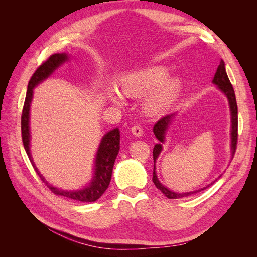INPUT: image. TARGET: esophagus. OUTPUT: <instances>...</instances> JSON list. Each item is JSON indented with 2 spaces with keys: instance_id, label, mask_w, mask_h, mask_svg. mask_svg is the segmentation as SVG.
Listing matches in <instances>:
<instances>
[{
  "instance_id": "esophagus-1",
  "label": "esophagus",
  "mask_w": 257,
  "mask_h": 257,
  "mask_svg": "<svg viewBox=\"0 0 257 257\" xmlns=\"http://www.w3.org/2000/svg\"><path fill=\"white\" fill-rule=\"evenodd\" d=\"M131 131H132V133H133V135H135V136H137V137L142 136V135L144 134V131H143L142 126H139V125L133 126V127H132Z\"/></svg>"
}]
</instances>
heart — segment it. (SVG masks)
I'll return each mask as SVG.
<instances>
[{
  "label": "heart",
  "mask_w": 257,
  "mask_h": 257,
  "mask_svg": "<svg viewBox=\"0 0 257 257\" xmlns=\"http://www.w3.org/2000/svg\"><path fill=\"white\" fill-rule=\"evenodd\" d=\"M168 68L162 65L148 66L132 71L119 80V88L125 96L142 97L147 94L145 110L150 115L166 112L175 103L182 88V81L176 77H168ZM112 102L119 104L120 97L112 93Z\"/></svg>",
  "instance_id": "heart-1"
}]
</instances>
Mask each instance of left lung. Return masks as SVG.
Segmentation results:
<instances>
[{"mask_svg":"<svg viewBox=\"0 0 257 257\" xmlns=\"http://www.w3.org/2000/svg\"><path fill=\"white\" fill-rule=\"evenodd\" d=\"M213 83L216 84L217 87L221 89V91L224 93L225 95L227 96L228 102H229V106H230V112H231V150H232V154H235L236 149H237V143H238V107H237V100H236V95H235V91L234 88H232V84L229 81L228 76L226 74V71H225V64L224 61L221 60L220 65L217 66L216 73L214 75L213 78ZM174 114H169V115H165L163 116L162 119H160L155 125L153 126V133L161 143H164V138H165V132L169 125L170 121H172ZM162 151V145L161 144H157L153 148V161L155 163L157 161L159 154ZM152 181L154 183V185L164 194V195L169 198V199H176V198H180V197H184V196H189L191 194H195L197 192H201L203 190H206L208 186L206 188L195 191V192H190V193H182V194H178L175 192L169 191L167 188H165L164 185H162L160 183V181L158 180L157 174H155V165L153 168V178ZM214 183V182H213Z\"/></svg>","mask_w":257,"mask_h":257,"instance_id":"1","label":"left lung"}]
</instances>
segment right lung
<instances>
[{
  "mask_svg": "<svg viewBox=\"0 0 257 257\" xmlns=\"http://www.w3.org/2000/svg\"><path fill=\"white\" fill-rule=\"evenodd\" d=\"M67 60V54L65 53H54L46 60L45 62L36 68V71L31 77V79L28 84V91L26 95L25 104L22 108V114H21V136H22V143L25 150L28 154V157L32 163V166L34 167L36 174L40 176L42 181L46 183L49 190L56 194V195H61L67 197L69 199H74L76 201H83V203H91V201L97 200L100 196L103 195L104 192L109 186L111 180V174L112 168L116 155L120 150V131L119 128H114L103 137V141L99 145L98 151L96 153V160H95V172H94V179L91 182V184L83 190L79 191H63L59 190L57 188H53L52 185H49L45 181L43 176L38 173L37 168L35 167L32 158L30 154V130H29V114H30V104L32 100L33 95V88L36 84L43 81L56 69L60 64L63 63L64 61Z\"/></svg>",
  "mask_w": 257,
  "mask_h": 257,
  "instance_id": "add662e5",
  "label": "right lung"
}]
</instances>
